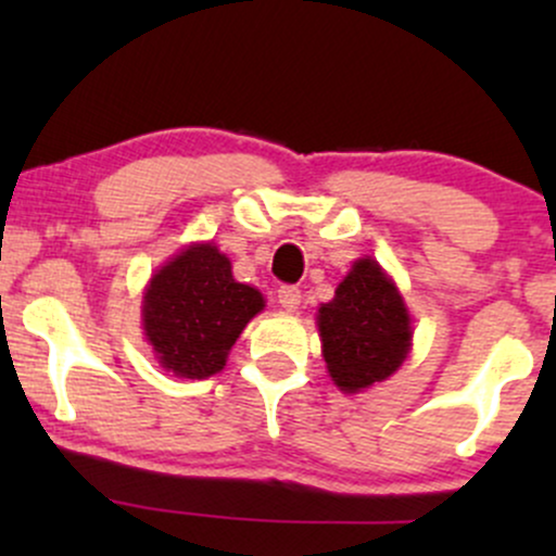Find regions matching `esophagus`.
I'll use <instances>...</instances> for the list:
<instances>
[{
	"mask_svg": "<svg viewBox=\"0 0 556 556\" xmlns=\"http://www.w3.org/2000/svg\"><path fill=\"white\" fill-rule=\"evenodd\" d=\"M300 298H303V295H300L298 287L285 285V287H279V290H277V300H279V305H282L285 311H290V314H292V311H298V308H300Z\"/></svg>",
	"mask_w": 556,
	"mask_h": 556,
	"instance_id": "obj_1",
	"label": "esophagus"
}]
</instances>
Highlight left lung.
I'll use <instances>...</instances> for the list:
<instances>
[{
  "label": "left lung",
  "instance_id": "8db88e82",
  "mask_svg": "<svg viewBox=\"0 0 556 556\" xmlns=\"http://www.w3.org/2000/svg\"><path fill=\"white\" fill-rule=\"evenodd\" d=\"M318 334L329 376L353 394L384 381L410 353L413 327L400 290L374 258H358L318 308Z\"/></svg>",
  "mask_w": 556,
  "mask_h": 556
}]
</instances>
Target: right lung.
<instances>
[{
    "instance_id": "obj_1",
    "label": "right lung",
    "mask_w": 556,
    "mask_h": 556,
    "mask_svg": "<svg viewBox=\"0 0 556 556\" xmlns=\"http://www.w3.org/2000/svg\"><path fill=\"white\" fill-rule=\"evenodd\" d=\"M264 295L235 282L232 264L214 242H193L151 277L143 292V331L162 368L206 379L225 368Z\"/></svg>"
}]
</instances>
